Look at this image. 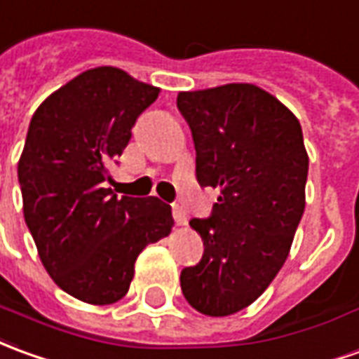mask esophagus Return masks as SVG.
Listing matches in <instances>:
<instances>
[{
    "label": "esophagus",
    "instance_id": "1",
    "mask_svg": "<svg viewBox=\"0 0 359 359\" xmlns=\"http://www.w3.org/2000/svg\"><path fill=\"white\" fill-rule=\"evenodd\" d=\"M172 217L177 225H187V210L180 204H172Z\"/></svg>",
    "mask_w": 359,
    "mask_h": 359
}]
</instances>
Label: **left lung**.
I'll use <instances>...</instances> for the list:
<instances>
[{"label": "left lung", "instance_id": "obj_1", "mask_svg": "<svg viewBox=\"0 0 359 359\" xmlns=\"http://www.w3.org/2000/svg\"><path fill=\"white\" fill-rule=\"evenodd\" d=\"M192 130L196 177L222 190L212 214L190 219L204 255L182 268L187 302L225 317L257 299L284 266L305 210L309 157L299 120L249 83L179 93Z\"/></svg>", "mask_w": 359, "mask_h": 359}]
</instances>
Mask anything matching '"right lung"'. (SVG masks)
I'll use <instances>...</instances> for the list:
<instances>
[{
  "label": "right lung",
  "instance_id": "add662e5",
  "mask_svg": "<svg viewBox=\"0 0 359 359\" xmlns=\"http://www.w3.org/2000/svg\"><path fill=\"white\" fill-rule=\"evenodd\" d=\"M159 95L118 67L77 75L40 104L19 161L25 222L62 290L93 305L126 295L137 255L171 233V205L112 194L110 165Z\"/></svg>",
  "mask_w": 359,
  "mask_h": 359
}]
</instances>
